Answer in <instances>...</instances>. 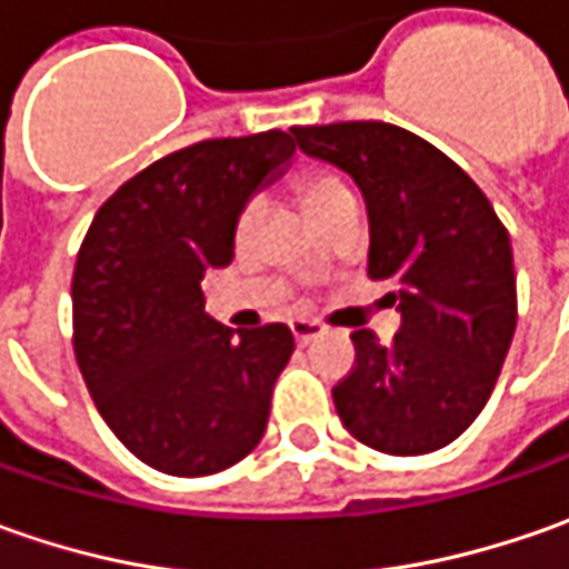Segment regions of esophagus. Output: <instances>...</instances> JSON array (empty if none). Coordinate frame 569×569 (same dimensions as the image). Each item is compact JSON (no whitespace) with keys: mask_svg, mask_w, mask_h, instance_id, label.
Wrapping results in <instances>:
<instances>
[{"mask_svg":"<svg viewBox=\"0 0 569 569\" xmlns=\"http://www.w3.org/2000/svg\"><path fill=\"white\" fill-rule=\"evenodd\" d=\"M291 332H295L297 345H310V341L319 339V336L326 332V326H322L319 319L297 317V319H291Z\"/></svg>","mask_w":569,"mask_h":569,"instance_id":"esophagus-1","label":"esophagus"}]
</instances>
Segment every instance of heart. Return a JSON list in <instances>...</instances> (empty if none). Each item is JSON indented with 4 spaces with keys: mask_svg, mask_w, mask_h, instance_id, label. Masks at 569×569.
I'll use <instances>...</instances> for the list:
<instances>
[{
    "mask_svg": "<svg viewBox=\"0 0 569 569\" xmlns=\"http://www.w3.org/2000/svg\"><path fill=\"white\" fill-rule=\"evenodd\" d=\"M295 189H297V199H300V206H303L307 214H317L322 206H329V202H336L339 196L351 192V189L345 187V180H341L339 173H332V170H303V173L295 180ZM252 221H256V206H247L243 211H240L237 228H233L237 243L250 237Z\"/></svg>",
    "mask_w": 569,
    "mask_h": 569,
    "instance_id": "heart-1",
    "label": "heart"
}]
</instances>
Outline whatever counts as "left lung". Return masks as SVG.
I'll use <instances>...</instances> for the list:
<instances>
[{"instance_id": "obj_1", "label": "left lung", "mask_w": 569, "mask_h": 569, "mask_svg": "<svg viewBox=\"0 0 569 569\" xmlns=\"http://www.w3.org/2000/svg\"><path fill=\"white\" fill-rule=\"evenodd\" d=\"M297 148L345 170L367 202V274L392 281L402 329L351 332L355 367L332 389L341 425L389 456L452 443L481 415L516 332L510 233L440 148L377 120L295 126Z\"/></svg>"}]
</instances>
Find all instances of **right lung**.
Returning <instances> with one entry per match:
<instances>
[{
  "label": "right lung",
  "instance_id": "obj_1",
  "mask_svg": "<svg viewBox=\"0 0 569 569\" xmlns=\"http://www.w3.org/2000/svg\"><path fill=\"white\" fill-rule=\"evenodd\" d=\"M281 129L208 139L126 180L98 208L72 274V341L100 418L144 466L199 478L240 462L295 355L284 322L228 329L202 278L233 259L252 192L281 177Z\"/></svg>",
  "mask_w": 569,
  "mask_h": 569
}]
</instances>
